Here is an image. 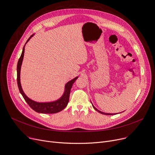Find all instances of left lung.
Instances as JSON below:
<instances>
[{
  "label": "left lung",
  "instance_id": "1",
  "mask_svg": "<svg viewBox=\"0 0 155 155\" xmlns=\"http://www.w3.org/2000/svg\"><path fill=\"white\" fill-rule=\"evenodd\" d=\"M92 105H93V108L94 109V110H96V111H97V112H99V113H101V114H105V115H114V114H116L117 113H104V112H102V111H99V110H98L97 108H96L94 106V105L92 104ZM117 114H119V113H117Z\"/></svg>",
  "mask_w": 155,
  "mask_h": 155
}]
</instances>
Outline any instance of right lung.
Here are the masks:
<instances>
[{"instance_id":"obj_1","label":"right lung","mask_w":155,"mask_h":155,"mask_svg":"<svg viewBox=\"0 0 155 155\" xmlns=\"http://www.w3.org/2000/svg\"><path fill=\"white\" fill-rule=\"evenodd\" d=\"M34 34L31 35V37L28 39L25 42L24 46L22 49V52L21 54V56L18 61L17 62V84L18 87H19V91L22 96H23L24 99L26 103L29 104V106L34 110L35 112L39 113H43V114H54L57 113L58 112L61 111L64 109L68 103H69V94L71 87L72 86V84H74L76 80L78 78V77H76L75 78L72 79V80L68 81V83L65 84L64 87V92L63 94L61 96L60 98L56 100V101H51V102H37L35 101L34 100H32L29 97H27L26 94L24 93V91L22 88L21 84V66L22 61L24 59V50H25V44L28 42V41L31 39L34 36Z\"/></svg>"}]
</instances>
